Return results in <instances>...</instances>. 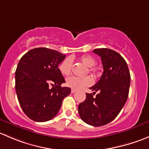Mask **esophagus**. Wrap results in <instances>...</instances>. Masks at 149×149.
<instances>
[{"label": "esophagus", "mask_w": 149, "mask_h": 149, "mask_svg": "<svg viewBox=\"0 0 149 149\" xmlns=\"http://www.w3.org/2000/svg\"><path fill=\"white\" fill-rule=\"evenodd\" d=\"M76 89H73V88H72V89H71V93H73H73L76 92Z\"/></svg>", "instance_id": "34e87169"}]
</instances>
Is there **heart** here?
Listing matches in <instances>:
<instances>
[{
    "instance_id": "heart-1",
    "label": "heart",
    "mask_w": 149,
    "mask_h": 149,
    "mask_svg": "<svg viewBox=\"0 0 149 149\" xmlns=\"http://www.w3.org/2000/svg\"><path fill=\"white\" fill-rule=\"evenodd\" d=\"M79 61L88 67V72L89 73L97 76L98 74V69L93 66L95 65L96 61L94 58L90 55H84L79 58ZM59 70L63 76H68L71 73L72 70V61L70 58H66L59 65ZM93 83V80L90 76H86L84 78H78L71 76L66 79L65 84L68 86L73 89H80L84 87L91 86Z\"/></svg>"
}]
</instances>
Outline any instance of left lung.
Wrapping results in <instances>:
<instances>
[{
	"instance_id": "left-lung-1",
	"label": "left lung",
	"mask_w": 149,
	"mask_h": 149,
	"mask_svg": "<svg viewBox=\"0 0 149 149\" xmlns=\"http://www.w3.org/2000/svg\"><path fill=\"white\" fill-rule=\"evenodd\" d=\"M101 57L104 71L100 81L89 88L94 94H86L85 101L79 105V113L84 123L102 126L113 120L127 101L130 75L127 63L118 52L100 48L93 50ZM95 91H100L93 97Z\"/></svg>"
}]
</instances>
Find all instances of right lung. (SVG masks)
I'll use <instances>...</instances> for the list:
<instances>
[{"instance_id":"1","label":"right lung","mask_w":149,"mask_h":149,"mask_svg":"<svg viewBox=\"0 0 149 149\" xmlns=\"http://www.w3.org/2000/svg\"><path fill=\"white\" fill-rule=\"evenodd\" d=\"M65 55L54 49L38 47L22 56L15 73L16 94L24 112L36 122H46L59 112L63 99L70 94L62 87L65 79L58 65Z\"/></svg>"}]
</instances>
